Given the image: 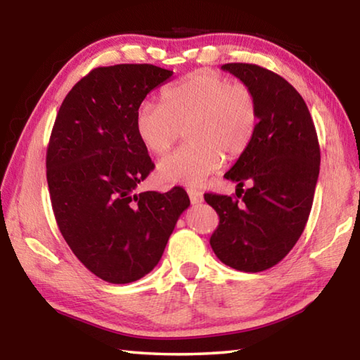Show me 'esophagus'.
Here are the masks:
<instances>
[{
  "label": "esophagus",
  "instance_id": "1",
  "mask_svg": "<svg viewBox=\"0 0 360 360\" xmlns=\"http://www.w3.org/2000/svg\"><path fill=\"white\" fill-rule=\"evenodd\" d=\"M187 193H188V198H191L192 205H198L203 202V193L197 191V188H187Z\"/></svg>",
  "mask_w": 360,
  "mask_h": 360
}]
</instances>
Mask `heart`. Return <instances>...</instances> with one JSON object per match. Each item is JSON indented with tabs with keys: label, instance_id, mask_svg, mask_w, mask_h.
Wrapping results in <instances>:
<instances>
[{
	"label": "heart",
	"instance_id": "heart-1",
	"mask_svg": "<svg viewBox=\"0 0 360 360\" xmlns=\"http://www.w3.org/2000/svg\"><path fill=\"white\" fill-rule=\"evenodd\" d=\"M259 129V103L251 87L231 84L210 71H195L167 85L160 105L143 103L135 115L139 141L154 155H165L186 131L187 144L158 163L162 182L200 186L221 167L238 158Z\"/></svg>",
	"mask_w": 360,
	"mask_h": 360
}]
</instances>
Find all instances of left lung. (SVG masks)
Here are the masks:
<instances>
[{
	"label": "left lung",
	"mask_w": 360,
	"mask_h": 360,
	"mask_svg": "<svg viewBox=\"0 0 360 360\" xmlns=\"http://www.w3.org/2000/svg\"><path fill=\"white\" fill-rule=\"evenodd\" d=\"M222 70L252 89L259 129L224 174L236 182L242 202L205 193L219 214L210 245L222 264L257 273L281 262L303 233L319 176V143L307 103L284 77L249 63H227ZM245 184L250 188L243 194Z\"/></svg>",
	"instance_id": "1"
}]
</instances>
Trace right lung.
Segmentation results:
<instances>
[{"instance_id": "obj_1", "label": "right lung", "mask_w": 360, "mask_h": 360, "mask_svg": "<svg viewBox=\"0 0 360 360\" xmlns=\"http://www.w3.org/2000/svg\"><path fill=\"white\" fill-rule=\"evenodd\" d=\"M172 76L146 63L95 68L70 90L53 124L46 157L53 214L71 251L103 281L127 284L154 270L191 205L182 187L136 193L154 163L135 115Z\"/></svg>"}]
</instances>
